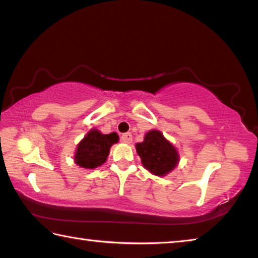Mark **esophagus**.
<instances>
[{"label":"esophagus","mask_w":258,"mask_h":258,"mask_svg":"<svg viewBox=\"0 0 258 258\" xmlns=\"http://www.w3.org/2000/svg\"><path fill=\"white\" fill-rule=\"evenodd\" d=\"M121 141H123L124 143H131L132 142V139H133V137H132V134L131 133H124L123 135H121Z\"/></svg>","instance_id":"obj_1"}]
</instances>
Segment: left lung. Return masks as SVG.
Instances as JSON below:
<instances>
[{
  "label": "left lung",
  "instance_id": "1",
  "mask_svg": "<svg viewBox=\"0 0 258 258\" xmlns=\"http://www.w3.org/2000/svg\"><path fill=\"white\" fill-rule=\"evenodd\" d=\"M135 149L143 167L156 176H166L180 161L176 148L157 130L147 132L143 142L137 143Z\"/></svg>",
  "mask_w": 258,
  "mask_h": 258
}]
</instances>
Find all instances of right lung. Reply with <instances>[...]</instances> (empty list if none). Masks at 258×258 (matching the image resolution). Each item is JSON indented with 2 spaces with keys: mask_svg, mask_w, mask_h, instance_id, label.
I'll return each mask as SVG.
<instances>
[{
  "mask_svg": "<svg viewBox=\"0 0 258 258\" xmlns=\"http://www.w3.org/2000/svg\"><path fill=\"white\" fill-rule=\"evenodd\" d=\"M118 140L119 137L116 132L102 134L97 128L90 130L77 145L74 160L82 168H97L106 163L111 146L118 142Z\"/></svg>",
  "mask_w": 258,
  "mask_h": 258,
  "instance_id": "add662e5",
  "label": "right lung"
}]
</instances>
